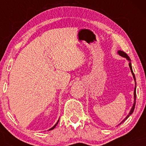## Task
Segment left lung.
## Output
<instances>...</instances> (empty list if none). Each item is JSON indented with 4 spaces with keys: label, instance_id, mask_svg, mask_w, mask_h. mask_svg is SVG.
I'll use <instances>...</instances> for the list:
<instances>
[{
    "label": "left lung",
    "instance_id": "1",
    "mask_svg": "<svg viewBox=\"0 0 146 146\" xmlns=\"http://www.w3.org/2000/svg\"><path fill=\"white\" fill-rule=\"evenodd\" d=\"M117 53H118V54L120 56L123 57V58H126V60H128V61L129 62V66H130V71H131V73H132V76H133L134 80H135V90H134V104H133V105H132V108H131V109H130V113H128V115H127L126 117H125V118L124 119H123V121H122L121 122V123H120L119 124V125H120V124H121V123H123V122H124V121H125V120H126L127 119H128V117H130V115H132V113H133L134 110H135V103H136V87H137V86H136V79H135V74H134L133 71H132V64H131V60H130V58H129L128 55H127L126 53H125V52H123V51H117Z\"/></svg>",
    "mask_w": 146,
    "mask_h": 146
}]
</instances>
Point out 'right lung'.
<instances>
[{
    "mask_svg": "<svg viewBox=\"0 0 146 146\" xmlns=\"http://www.w3.org/2000/svg\"><path fill=\"white\" fill-rule=\"evenodd\" d=\"M58 121H59V119H58V121H57V123H56V124H55L54 125H53V126L51 128H50V129H49V130H53V129H54L55 128H56V125H57V124H58Z\"/></svg>",
    "mask_w": 146,
    "mask_h": 146,
    "instance_id": "right-lung-1",
    "label": "right lung"
}]
</instances>
